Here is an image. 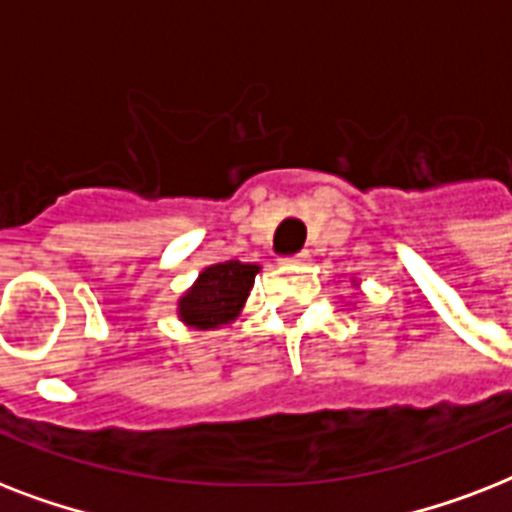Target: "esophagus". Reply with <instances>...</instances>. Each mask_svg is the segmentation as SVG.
Here are the masks:
<instances>
[{
  "mask_svg": "<svg viewBox=\"0 0 512 512\" xmlns=\"http://www.w3.org/2000/svg\"><path fill=\"white\" fill-rule=\"evenodd\" d=\"M308 260H311V252H308V249H303V252H297V255L287 257V263H297V265H305Z\"/></svg>",
  "mask_w": 512,
  "mask_h": 512,
  "instance_id": "34e87169",
  "label": "esophagus"
}]
</instances>
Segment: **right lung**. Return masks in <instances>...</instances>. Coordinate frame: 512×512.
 <instances>
[{
	"label": "right lung",
	"instance_id": "obj_1",
	"mask_svg": "<svg viewBox=\"0 0 512 512\" xmlns=\"http://www.w3.org/2000/svg\"><path fill=\"white\" fill-rule=\"evenodd\" d=\"M260 265L225 260L209 265L177 303V316L193 329H220L231 324L247 303Z\"/></svg>",
	"mask_w": 512,
	"mask_h": 512
}]
</instances>
